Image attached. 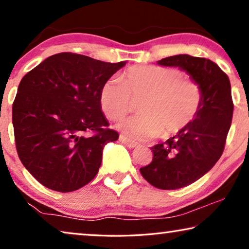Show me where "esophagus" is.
I'll return each mask as SVG.
<instances>
[{
  "instance_id": "obj_1",
  "label": "esophagus",
  "mask_w": 249,
  "mask_h": 249,
  "mask_svg": "<svg viewBox=\"0 0 249 249\" xmlns=\"http://www.w3.org/2000/svg\"><path fill=\"white\" fill-rule=\"evenodd\" d=\"M119 141H120V142H122V144L125 145L129 148H134V147H136V146H138L137 142H132V141H129V139L124 137V136H122V135H120V137H119Z\"/></svg>"
}]
</instances>
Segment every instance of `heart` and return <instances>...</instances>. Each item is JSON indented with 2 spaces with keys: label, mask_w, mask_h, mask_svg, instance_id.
Returning a JSON list of instances; mask_svg holds the SVG:
<instances>
[{
  "label": "heart",
  "mask_w": 249,
  "mask_h": 249,
  "mask_svg": "<svg viewBox=\"0 0 249 249\" xmlns=\"http://www.w3.org/2000/svg\"><path fill=\"white\" fill-rule=\"evenodd\" d=\"M141 113L124 118L117 128L130 139L169 138L192 124L203 102L202 87L182 71L160 66H135L110 77L100 89V105L110 119H119L139 101Z\"/></svg>",
  "instance_id": "b5f03b06"
}]
</instances>
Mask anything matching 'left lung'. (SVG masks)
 <instances>
[{
	"label": "left lung",
	"mask_w": 249,
	"mask_h": 249,
	"mask_svg": "<svg viewBox=\"0 0 249 249\" xmlns=\"http://www.w3.org/2000/svg\"><path fill=\"white\" fill-rule=\"evenodd\" d=\"M158 64L185 70L203 90L202 107L192 124L151 147L152 162L141 168L142 176L152 186L179 189L202 178L222 155L233 113L230 80L216 63L204 57L179 54Z\"/></svg>",
	"instance_id": "8db88e82"
}]
</instances>
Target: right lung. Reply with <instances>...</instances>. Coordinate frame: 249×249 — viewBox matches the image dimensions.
Wrapping results in <instances>:
<instances>
[{"label":"right lung","mask_w":249,"mask_h":249,"mask_svg":"<svg viewBox=\"0 0 249 249\" xmlns=\"http://www.w3.org/2000/svg\"><path fill=\"white\" fill-rule=\"evenodd\" d=\"M125 63L59 53L20 81L12 105L16 147L23 166L43 186L69 193L97 175L104 146L119 138L107 129L100 89Z\"/></svg>","instance_id":"right-lung-1"}]
</instances>
